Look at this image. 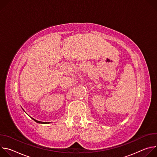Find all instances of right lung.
<instances>
[{
    "instance_id": "obj_1",
    "label": "right lung",
    "mask_w": 157,
    "mask_h": 157,
    "mask_svg": "<svg viewBox=\"0 0 157 157\" xmlns=\"http://www.w3.org/2000/svg\"><path fill=\"white\" fill-rule=\"evenodd\" d=\"M24 110V109H23ZM34 121H35L36 123H38V124H50V123H51V122H41V121H36V120H35V119H34L33 118H32V117H31Z\"/></svg>"
}]
</instances>
